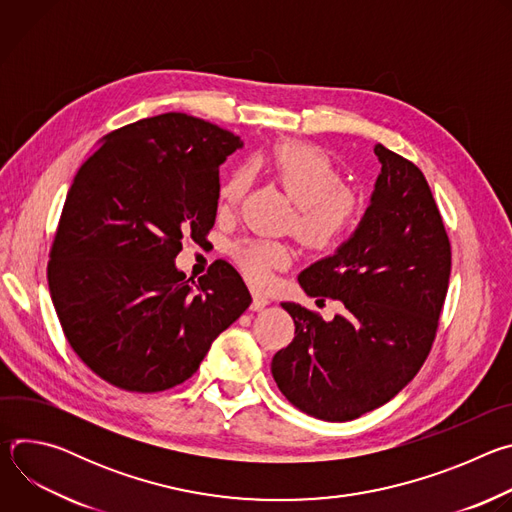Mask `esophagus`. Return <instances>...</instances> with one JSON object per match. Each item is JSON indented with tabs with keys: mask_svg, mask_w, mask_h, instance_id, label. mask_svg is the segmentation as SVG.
Instances as JSON below:
<instances>
[{
	"mask_svg": "<svg viewBox=\"0 0 512 512\" xmlns=\"http://www.w3.org/2000/svg\"><path fill=\"white\" fill-rule=\"evenodd\" d=\"M271 302H269V298L267 296H263V294H253V304H251V310H255V312H261L265 306H269Z\"/></svg>",
	"mask_w": 512,
	"mask_h": 512,
	"instance_id": "1",
	"label": "esophagus"
}]
</instances>
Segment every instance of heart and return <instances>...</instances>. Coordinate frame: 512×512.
I'll return each mask as SVG.
<instances>
[{"label":"heart","mask_w":512,"mask_h":512,"mask_svg":"<svg viewBox=\"0 0 512 512\" xmlns=\"http://www.w3.org/2000/svg\"><path fill=\"white\" fill-rule=\"evenodd\" d=\"M269 172L296 202V231L312 249H332L354 229L360 200L342 186V174L334 162L314 145L277 143L265 158ZM251 180L249 166L237 168L221 188V202L231 206L241 200ZM245 277L255 285L271 281L273 271L291 263L289 245L271 239H243L233 247Z\"/></svg>","instance_id":"heart-1"}]
</instances>
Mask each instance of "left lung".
Listing matches in <instances>:
<instances>
[{
    "label": "left lung",
    "mask_w": 512,
    "mask_h": 512,
    "mask_svg": "<svg viewBox=\"0 0 512 512\" xmlns=\"http://www.w3.org/2000/svg\"><path fill=\"white\" fill-rule=\"evenodd\" d=\"M381 174L356 231L298 275L312 298L346 312L324 322L283 302L296 336L271 360L285 399L324 421H350L391 401L421 369L452 269L450 239L421 170L375 145Z\"/></svg>",
    "instance_id": "obj_1"
}]
</instances>
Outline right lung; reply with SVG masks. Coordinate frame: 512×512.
Listing matches in <instances>:
<instances>
[{
  "mask_svg": "<svg viewBox=\"0 0 512 512\" xmlns=\"http://www.w3.org/2000/svg\"><path fill=\"white\" fill-rule=\"evenodd\" d=\"M241 137L186 113L111 131L72 182L50 251L48 287L68 344L103 381L158 393L190 379L212 340L251 304L218 259L194 283L182 239L214 225L218 168Z\"/></svg>",
  "mask_w": 512,
  "mask_h": 512,
  "instance_id": "obj_1",
  "label": "right lung"
}]
</instances>
